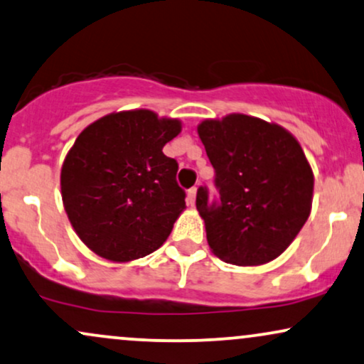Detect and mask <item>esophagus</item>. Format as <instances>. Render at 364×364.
I'll list each match as a JSON object with an SVG mask.
<instances>
[{
	"instance_id": "esophagus-1",
	"label": "esophagus",
	"mask_w": 364,
	"mask_h": 364,
	"mask_svg": "<svg viewBox=\"0 0 364 364\" xmlns=\"http://www.w3.org/2000/svg\"><path fill=\"white\" fill-rule=\"evenodd\" d=\"M196 194H197V187H192V189L187 191V203L191 205L196 204Z\"/></svg>"
}]
</instances>
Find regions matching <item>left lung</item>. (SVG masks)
<instances>
[{"label":"left lung","mask_w":364,"mask_h":364,"mask_svg":"<svg viewBox=\"0 0 364 364\" xmlns=\"http://www.w3.org/2000/svg\"><path fill=\"white\" fill-rule=\"evenodd\" d=\"M214 167L219 199L197 189L208 243L224 262L253 267L275 259L306 224L314 175L299 141L278 124L230 114L197 128Z\"/></svg>","instance_id":"obj_1"}]
</instances>
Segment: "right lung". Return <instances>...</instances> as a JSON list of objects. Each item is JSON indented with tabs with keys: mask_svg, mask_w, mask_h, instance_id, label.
Here are the masks:
<instances>
[{
	"mask_svg": "<svg viewBox=\"0 0 364 364\" xmlns=\"http://www.w3.org/2000/svg\"><path fill=\"white\" fill-rule=\"evenodd\" d=\"M178 119L148 109L94 121L75 140L60 173L62 200L80 240L111 262H132L159 250L186 208L177 160L165 143Z\"/></svg>",
	"mask_w": 364,
	"mask_h": 364,
	"instance_id": "right-lung-1",
	"label": "right lung"
}]
</instances>
